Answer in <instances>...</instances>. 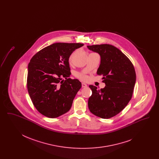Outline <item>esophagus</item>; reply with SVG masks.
I'll return each mask as SVG.
<instances>
[{
    "label": "esophagus",
    "mask_w": 159,
    "mask_h": 159,
    "mask_svg": "<svg viewBox=\"0 0 159 159\" xmlns=\"http://www.w3.org/2000/svg\"><path fill=\"white\" fill-rule=\"evenodd\" d=\"M82 88H86L88 86V85L86 83H82Z\"/></svg>",
    "instance_id": "1"
}]
</instances>
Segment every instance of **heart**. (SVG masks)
I'll use <instances>...</instances> for the list:
<instances>
[{"mask_svg": "<svg viewBox=\"0 0 159 159\" xmlns=\"http://www.w3.org/2000/svg\"><path fill=\"white\" fill-rule=\"evenodd\" d=\"M78 77H79L80 79H81L82 80H88V77L86 76V75H83V74H79L78 75Z\"/></svg>", "mask_w": 159, "mask_h": 159, "instance_id": "heart-1", "label": "heart"}]
</instances>
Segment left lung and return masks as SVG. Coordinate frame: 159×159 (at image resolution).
I'll use <instances>...</instances> for the list:
<instances>
[{
  "label": "left lung",
  "instance_id": "obj_1",
  "mask_svg": "<svg viewBox=\"0 0 159 159\" xmlns=\"http://www.w3.org/2000/svg\"><path fill=\"white\" fill-rule=\"evenodd\" d=\"M99 53L101 63L97 75H102L106 86L101 89L89 85L92 92L88 99L91 113L102 119H109L119 113L132 97L136 73L128 58L118 48L108 44L87 46Z\"/></svg>",
  "mask_w": 159,
  "mask_h": 159
}]
</instances>
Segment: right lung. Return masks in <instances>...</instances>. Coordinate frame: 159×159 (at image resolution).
<instances>
[{
	"instance_id": "right-lung-1",
	"label": "right lung",
	"mask_w": 159,
	"mask_h": 159,
	"mask_svg": "<svg viewBox=\"0 0 159 159\" xmlns=\"http://www.w3.org/2000/svg\"><path fill=\"white\" fill-rule=\"evenodd\" d=\"M82 43H55L42 49L28 66L27 89L33 105L40 113L56 118L67 113L82 87L70 77L69 58ZM64 78L66 81L62 80Z\"/></svg>"
}]
</instances>
